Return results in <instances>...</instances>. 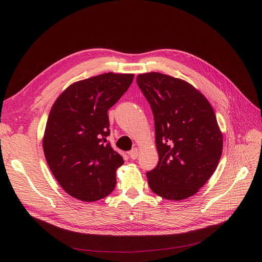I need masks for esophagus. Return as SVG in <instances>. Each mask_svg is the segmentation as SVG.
<instances>
[{
	"label": "esophagus",
	"mask_w": 262,
	"mask_h": 262,
	"mask_svg": "<svg viewBox=\"0 0 262 262\" xmlns=\"http://www.w3.org/2000/svg\"><path fill=\"white\" fill-rule=\"evenodd\" d=\"M139 156V149L137 148V147H134L130 152H129V157L132 158V159H136L137 157Z\"/></svg>",
	"instance_id": "obj_1"
}]
</instances>
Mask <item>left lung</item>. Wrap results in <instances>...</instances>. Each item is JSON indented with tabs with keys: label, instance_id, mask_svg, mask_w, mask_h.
<instances>
[{
	"label": "left lung",
	"instance_id": "obj_1",
	"mask_svg": "<svg viewBox=\"0 0 262 262\" xmlns=\"http://www.w3.org/2000/svg\"><path fill=\"white\" fill-rule=\"evenodd\" d=\"M152 108L158 164L146 173L157 195L182 201L194 195L214 173L223 136L213 108L188 81L158 72L137 76Z\"/></svg>",
	"mask_w": 262,
	"mask_h": 262
}]
</instances>
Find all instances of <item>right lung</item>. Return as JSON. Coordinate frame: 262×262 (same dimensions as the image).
Returning a JSON list of instances; mask_svg holds the SVG:
<instances>
[{
  "label": "right lung",
  "mask_w": 262,
  "mask_h": 262,
  "mask_svg": "<svg viewBox=\"0 0 262 262\" xmlns=\"http://www.w3.org/2000/svg\"><path fill=\"white\" fill-rule=\"evenodd\" d=\"M134 74L105 73L69 86L53 104L42 139L48 166L69 195L104 199L116 187L124 163L107 142L108 109L126 92Z\"/></svg>",
  "instance_id": "obj_1"
}]
</instances>
